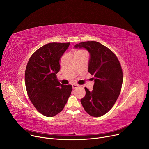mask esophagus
Here are the masks:
<instances>
[{
	"instance_id": "34e87169",
	"label": "esophagus",
	"mask_w": 149,
	"mask_h": 149,
	"mask_svg": "<svg viewBox=\"0 0 149 149\" xmlns=\"http://www.w3.org/2000/svg\"><path fill=\"white\" fill-rule=\"evenodd\" d=\"M79 86V85H78V84H72V88L74 89H76L77 88H78Z\"/></svg>"
}]
</instances>
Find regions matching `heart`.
I'll return each mask as SVG.
<instances>
[{
    "label": "heart",
    "mask_w": 149,
    "mask_h": 149,
    "mask_svg": "<svg viewBox=\"0 0 149 149\" xmlns=\"http://www.w3.org/2000/svg\"><path fill=\"white\" fill-rule=\"evenodd\" d=\"M84 51H77L76 53H81V52H83Z\"/></svg>",
    "instance_id": "b5f03b06"
}]
</instances>
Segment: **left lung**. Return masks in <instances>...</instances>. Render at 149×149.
Masks as SVG:
<instances>
[{"label":"left lung","instance_id":"obj_1","mask_svg":"<svg viewBox=\"0 0 149 149\" xmlns=\"http://www.w3.org/2000/svg\"><path fill=\"white\" fill-rule=\"evenodd\" d=\"M74 47L89 52L88 72L94 76L93 89L85 88L81 104L89 115L103 116L111 110L121 92L123 76L120 62L112 51L99 42H81Z\"/></svg>","mask_w":149,"mask_h":149}]
</instances>
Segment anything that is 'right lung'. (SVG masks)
<instances>
[{"label": "right lung", "instance_id": "obj_1", "mask_svg": "<svg viewBox=\"0 0 149 149\" xmlns=\"http://www.w3.org/2000/svg\"><path fill=\"white\" fill-rule=\"evenodd\" d=\"M69 43H50L37 49L26 68L25 81L28 97L37 110L52 117L63 109L71 94L72 85L58 82L60 58Z\"/></svg>", "mask_w": 149, "mask_h": 149}]
</instances>
